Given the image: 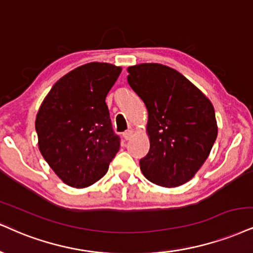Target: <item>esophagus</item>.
<instances>
[{
    "mask_svg": "<svg viewBox=\"0 0 253 253\" xmlns=\"http://www.w3.org/2000/svg\"><path fill=\"white\" fill-rule=\"evenodd\" d=\"M132 135H133V131H132V130H126V132H123V137H124V139H126V141H129V139L131 138V137H132Z\"/></svg>",
    "mask_w": 253,
    "mask_h": 253,
    "instance_id": "34e87169",
    "label": "esophagus"
}]
</instances>
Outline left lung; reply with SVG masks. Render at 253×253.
<instances>
[{
    "label": "left lung",
    "mask_w": 253,
    "mask_h": 253,
    "mask_svg": "<svg viewBox=\"0 0 253 253\" xmlns=\"http://www.w3.org/2000/svg\"><path fill=\"white\" fill-rule=\"evenodd\" d=\"M127 83L148 109L150 150L139 161L146 179L174 188L189 182L217 138L212 103L178 71L158 63L127 68Z\"/></svg>",
    "instance_id": "left-lung-1"
}]
</instances>
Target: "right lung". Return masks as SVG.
Instances as JSON below:
<instances>
[{"instance_id":"1","label":"right lung","mask_w":253,"mask_h":253,"mask_svg":"<svg viewBox=\"0 0 253 253\" xmlns=\"http://www.w3.org/2000/svg\"><path fill=\"white\" fill-rule=\"evenodd\" d=\"M121 71L110 63L81 65L58 80L41 104L39 149L69 186L82 189L101 179L120 150L105 97Z\"/></svg>"}]
</instances>
